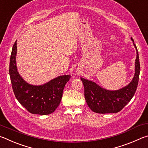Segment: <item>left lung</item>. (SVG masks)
<instances>
[{"mask_svg":"<svg viewBox=\"0 0 148 148\" xmlns=\"http://www.w3.org/2000/svg\"><path fill=\"white\" fill-rule=\"evenodd\" d=\"M131 40L136 49V58L134 75L128 85L118 90H108L103 88L94 82L81 78L84 88L85 99L88 106L93 112L99 114L120 112L135 94L138 86L140 66L138 50L132 38Z\"/></svg>","mask_w":148,"mask_h":148,"instance_id":"obj_1","label":"left lung"}]
</instances>
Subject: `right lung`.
Segmentation results:
<instances>
[{"mask_svg":"<svg viewBox=\"0 0 148 148\" xmlns=\"http://www.w3.org/2000/svg\"><path fill=\"white\" fill-rule=\"evenodd\" d=\"M17 41L13 46L9 73L15 97L28 112L39 115L53 113L60 103L69 75L59 76L47 83L35 86L27 83L19 74L16 66Z\"/></svg>","mask_w":148,"mask_h":148,"instance_id":"1","label":"right lung"}]
</instances>
